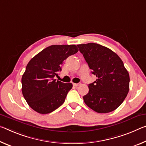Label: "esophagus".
Listing matches in <instances>:
<instances>
[{
	"instance_id": "34e87169",
	"label": "esophagus",
	"mask_w": 146,
	"mask_h": 146,
	"mask_svg": "<svg viewBox=\"0 0 146 146\" xmlns=\"http://www.w3.org/2000/svg\"><path fill=\"white\" fill-rule=\"evenodd\" d=\"M73 84L74 86L77 87V86H78L80 85V83H73Z\"/></svg>"
}]
</instances>
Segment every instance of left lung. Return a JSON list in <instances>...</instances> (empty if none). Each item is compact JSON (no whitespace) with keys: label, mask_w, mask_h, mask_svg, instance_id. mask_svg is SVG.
<instances>
[{"label":"left lung","mask_w":146,"mask_h":146,"mask_svg":"<svg viewBox=\"0 0 146 146\" xmlns=\"http://www.w3.org/2000/svg\"><path fill=\"white\" fill-rule=\"evenodd\" d=\"M96 81L88 85L83 97L88 107L98 113L114 110L123 102L129 90L130 78L123 62L112 50L98 43L77 45Z\"/></svg>","instance_id":"8db88e82"}]
</instances>
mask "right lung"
<instances>
[{
	"instance_id": "add662e5",
	"label": "right lung",
	"mask_w": 146,
	"mask_h": 146,
	"mask_svg": "<svg viewBox=\"0 0 146 146\" xmlns=\"http://www.w3.org/2000/svg\"><path fill=\"white\" fill-rule=\"evenodd\" d=\"M78 51L75 45H54L44 48L28 63L22 76V93L31 107L40 114L52 112L65 101L71 83L54 79L64 60Z\"/></svg>"
}]
</instances>
